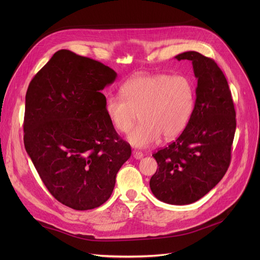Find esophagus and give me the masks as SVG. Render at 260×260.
Wrapping results in <instances>:
<instances>
[{
    "instance_id": "obj_1",
    "label": "esophagus",
    "mask_w": 260,
    "mask_h": 260,
    "mask_svg": "<svg viewBox=\"0 0 260 260\" xmlns=\"http://www.w3.org/2000/svg\"><path fill=\"white\" fill-rule=\"evenodd\" d=\"M133 157L135 159H141L143 157V154L141 152H138V151H133Z\"/></svg>"
}]
</instances>
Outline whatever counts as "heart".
I'll return each instance as SVG.
<instances>
[{
    "mask_svg": "<svg viewBox=\"0 0 260 260\" xmlns=\"http://www.w3.org/2000/svg\"><path fill=\"white\" fill-rule=\"evenodd\" d=\"M121 98L109 95L104 103L105 114L120 134L127 133L140 116L141 124L127 135V142L145 148L157 142L179 136L192 117L195 91L184 76L138 74L122 84Z\"/></svg>",
    "mask_w": 260,
    "mask_h": 260,
    "instance_id": "1",
    "label": "heart"
}]
</instances>
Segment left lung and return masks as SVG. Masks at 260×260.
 I'll return each instance as SVG.
<instances>
[{
  "label": "left lung",
  "mask_w": 260,
  "mask_h": 260,
  "mask_svg": "<svg viewBox=\"0 0 260 260\" xmlns=\"http://www.w3.org/2000/svg\"><path fill=\"white\" fill-rule=\"evenodd\" d=\"M175 59L192 61L197 79L194 111L179 137L153 154L158 169L149 186L160 201L184 206L207 195L226 173L236 113L228 81L214 60L197 51Z\"/></svg>",
  "instance_id": "left-lung-1"
}]
</instances>
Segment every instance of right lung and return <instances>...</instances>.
<instances>
[{
    "mask_svg": "<svg viewBox=\"0 0 260 260\" xmlns=\"http://www.w3.org/2000/svg\"><path fill=\"white\" fill-rule=\"evenodd\" d=\"M116 78L111 67L61 49L26 92V152L50 194L74 210L98 208L111 197L132 154L109 122L100 92Z\"/></svg>",
    "mask_w": 260,
    "mask_h": 260,
    "instance_id": "right-lung-1",
    "label": "right lung"
}]
</instances>
